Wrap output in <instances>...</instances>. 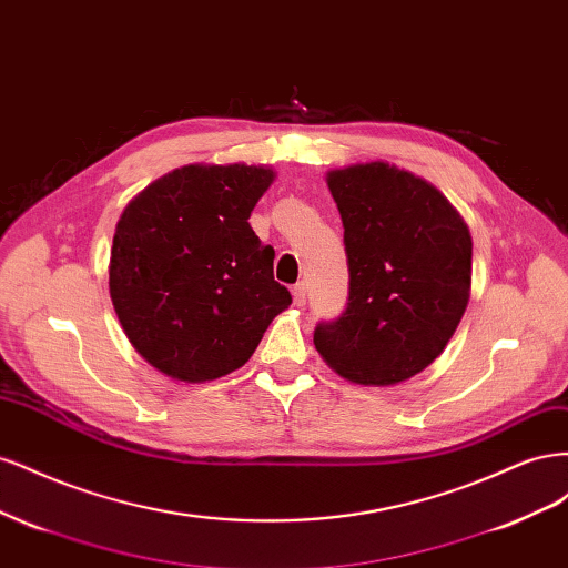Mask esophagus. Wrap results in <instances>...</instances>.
Segmentation results:
<instances>
[{"label":"esophagus","mask_w":568,"mask_h":568,"mask_svg":"<svg viewBox=\"0 0 568 568\" xmlns=\"http://www.w3.org/2000/svg\"><path fill=\"white\" fill-rule=\"evenodd\" d=\"M291 291H294V303H296V305H305V298H307V286H305V282H298Z\"/></svg>","instance_id":"34e87169"}]
</instances>
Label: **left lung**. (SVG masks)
<instances>
[{
    "mask_svg": "<svg viewBox=\"0 0 568 568\" xmlns=\"http://www.w3.org/2000/svg\"><path fill=\"white\" fill-rule=\"evenodd\" d=\"M343 220L348 303L315 326L348 382L390 386L443 353L469 301L471 236L436 186L374 161L326 178Z\"/></svg>",
    "mask_w": 568,
    "mask_h": 568,
    "instance_id": "8db88e82",
    "label": "left lung"
}]
</instances>
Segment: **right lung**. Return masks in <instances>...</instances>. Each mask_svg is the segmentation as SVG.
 Wrapping results in <instances>:
<instances>
[{
    "label": "right lung",
    "mask_w": 568,
    "mask_h": 568,
    "mask_svg": "<svg viewBox=\"0 0 568 568\" xmlns=\"http://www.w3.org/2000/svg\"><path fill=\"white\" fill-rule=\"evenodd\" d=\"M272 170L184 165L149 184L118 220L109 286L120 324L146 363L180 382L242 367L291 305L274 248L248 225Z\"/></svg>",
    "instance_id": "right-lung-1"
}]
</instances>
